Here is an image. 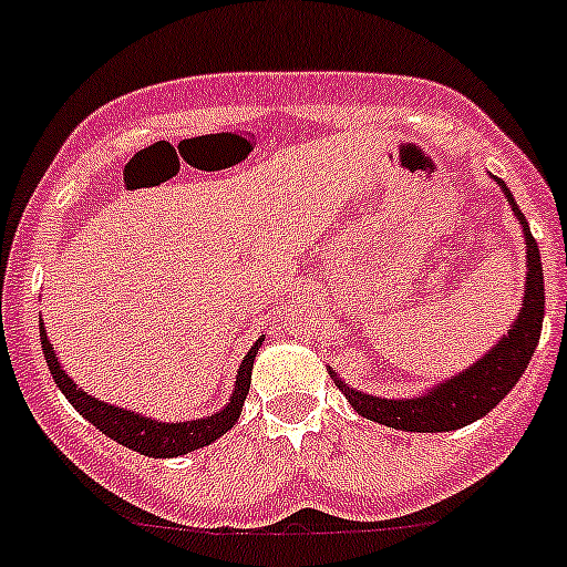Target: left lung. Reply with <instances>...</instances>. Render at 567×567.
Segmentation results:
<instances>
[{
    "instance_id": "obj_1",
    "label": "left lung",
    "mask_w": 567,
    "mask_h": 567,
    "mask_svg": "<svg viewBox=\"0 0 567 567\" xmlns=\"http://www.w3.org/2000/svg\"><path fill=\"white\" fill-rule=\"evenodd\" d=\"M493 179L501 185L503 196L512 204V213L519 220L527 245L525 293H522V307L512 326H508V333H503L489 347V352H484L468 369L444 379V382L433 384L425 393L409 398H382L363 393V390H354L352 384H347L328 365V374H331L336 388L344 393L354 412L365 416V420L395 427V431L450 433L493 412L497 403L512 393L519 377L525 374L527 363H530L533 352L538 347L540 326H544V269H540V252L536 239H533L530 226H527L522 209L516 207L512 190L495 174Z\"/></svg>"
}]
</instances>
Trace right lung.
<instances>
[{
	"mask_svg": "<svg viewBox=\"0 0 567 567\" xmlns=\"http://www.w3.org/2000/svg\"><path fill=\"white\" fill-rule=\"evenodd\" d=\"M40 341H42V352H45V363L51 369L55 388L66 395V401L78 409L85 420L91 422L96 431H102L104 435H110L112 441L117 444L128 446V450L140 452L145 457H179L188 455L193 450H202V446H209L213 441L220 439L223 433H228L239 420L241 406H245V398L250 393V377H252V363L255 354H258L260 336L258 341L250 347V352L245 354L241 360L239 371H236V382H234V393L228 398L226 406L220 412L202 416V420H183V422H164L155 420V416H145L134 409H121L115 403L99 401L85 393L83 388L74 384V379L66 374L64 365L59 363L55 358V350L45 333V322H40Z\"/></svg>",
	"mask_w": 567,
	"mask_h": 567,
	"instance_id": "add662e5",
	"label": "right lung"
}]
</instances>
